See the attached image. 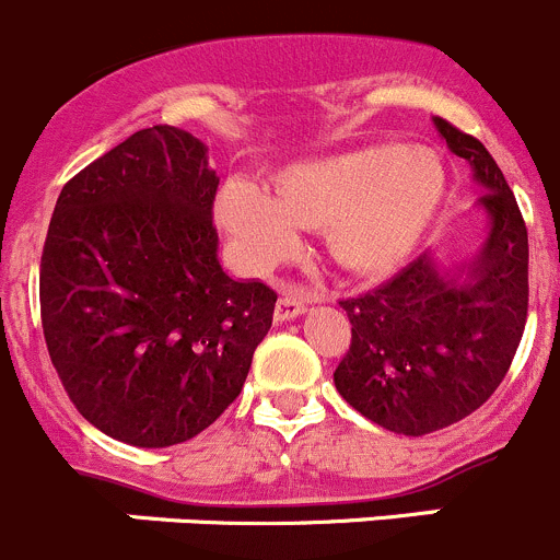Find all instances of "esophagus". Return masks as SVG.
I'll return each instance as SVG.
<instances>
[{"instance_id": "34e87169", "label": "esophagus", "mask_w": 560, "mask_h": 560, "mask_svg": "<svg viewBox=\"0 0 560 560\" xmlns=\"http://www.w3.org/2000/svg\"><path fill=\"white\" fill-rule=\"evenodd\" d=\"M307 305H311V300H307L305 294L289 289L283 296H280V300H277L275 318H277V322H291V318L302 316V313L307 311Z\"/></svg>"}]
</instances>
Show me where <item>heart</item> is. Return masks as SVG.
Returning a JSON list of instances; mask_svg holds the SVG:
<instances>
[{
	"label": "heart",
	"instance_id": "obj_1",
	"mask_svg": "<svg viewBox=\"0 0 560 560\" xmlns=\"http://www.w3.org/2000/svg\"><path fill=\"white\" fill-rule=\"evenodd\" d=\"M445 197V170L418 148H363L291 164L264 195L233 184L217 220L249 260L271 266L300 247L296 231H324L343 271L376 277L418 249Z\"/></svg>",
	"mask_w": 560,
	"mask_h": 560
}]
</instances>
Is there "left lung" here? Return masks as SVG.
<instances>
[{
    "instance_id": "8db88e82",
    "label": "left lung",
    "mask_w": 560,
    "mask_h": 560,
    "mask_svg": "<svg viewBox=\"0 0 560 560\" xmlns=\"http://www.w3.org/2000/svg\"><path fill=\"white\" fill-rule=\"evenodd\" d=\"M434 126L481 186V249L456 269L423 253L387 283L340 302L351 343L335 387L357 412L407 436L476 412L503 382L528 318V228L514 191L476 137L443 117Z\"/></svg>"
}]
</instances>
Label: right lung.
Segmentation results:
<instances>
[{"mask_svg":"<svg viewBox=\"0 0 560 560\" xmlns=\"http://www.w3.org/2000/svg\"><path fill=\"white\" fill-rule=\"evenodd\" d=\"M209 148L151 126L73 175L40 258V322L84 420L137 448L209 429L242 393L277 294L217 258Z\"/></svg>","mask_w":560,"mask_h":560,"instance_id":"obj_1","label":"right lung"}]
</instances>
